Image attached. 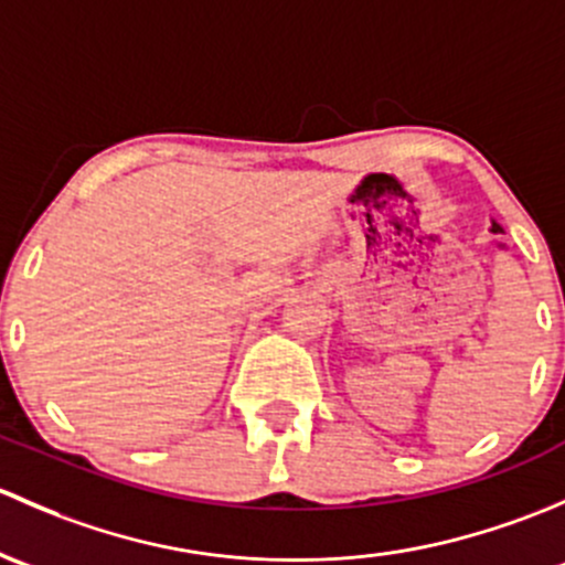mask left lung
I'll list each match as a JSON object with an SVG mask.
<instances>
[{
    "label": "left lung",
    "instance_id": "8db88e82",
    "mask_svg": "<svg viewBox=\"0 0 565 565\" xmlns=\"http://www.w3.org/2000/svg\"><path fill=\"white\" fill-rule=\"evenodd\" d=\"M492 231H495V234H498V231H500V225H498V223H492Z\"/></svg>",
    "mask_w": 565,
    "mask_h": 565
}]
</instances>
